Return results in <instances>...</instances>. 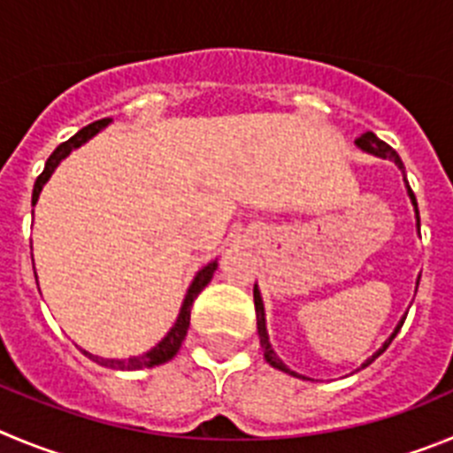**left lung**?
Masks as SVG:
<instances>
[{
  "instance_id": "8db88e82",
  "label": "left lung",
  "mask_w": 453,
  "mask_h": 453,
  "mask_svg": "<svg viewBox=\"0 0 453 453\" xmlns=\"http://www.w3.org/2000/svg\"><path fill=\"white\" fill-rule=\"evenodd\" d=\"M357 146L361 150H365V153H372V156H377V157H384V160H393L395 165L399 166V169L404 171V165H402V160H399V156H397V150L395 149H390L388 144H386V142H381L379 140L377 135H374V133H364V135L358 137L357 140ZM404 180H406V176H404ZM406 191H409V196H411V203H413V207H415V219H418V227H419V211H418V201H415V194L413 191H411V187H409V182H406ZM419 284V282H418ZM252 296H255V311H257V332H259V343H262V348H264V358H266L268 364L273 365V368H277V370H282V372H288V374H293V377H303V374H297V372H293V370H288L287 365L282 364V358L277 357L275 352H273V348H271V341H268V332H266V313H264V303H262V296H259V288H257V284H255V291H252ZM404 320H406V316L402 318V320H399L397 323V327H395V332L390 334L388 336V341H386L384 345H381V348L377 349V352L372 354V357L368 358V361H365V364H361V368H365V365H370L374 361V358L379 357V354H384L386 352V348H388L390 343H393V338L397 336V332L399 329H402V325H404ZM358 368V370H361ZM304 379V377H303Z\"/></svg>"
}]
</instances>
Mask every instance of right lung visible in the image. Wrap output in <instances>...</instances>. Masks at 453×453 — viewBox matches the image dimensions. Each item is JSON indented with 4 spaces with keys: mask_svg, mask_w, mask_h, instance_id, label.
I'll use <instances>...</instances> for the list:
<instances>
[{
    "mask_svg": "<svg viewBox=\"0 0 453 453\" xmlns=\"http://www.w3.org/2000/svg\"><path fill=\"white\" fill-rule=\"evenodd\" d=\"M110 124V119H101V121H95V124L85 126V128H81L79 133H76L74 137H69L67 142H63V144L58 146V149L49 156L47 165H44V171L38 176V180H35L34 185V196H31V203H38L40 198V191H42L44 182L51 178V173H54L56 166L60 165V160H65V157L72 153L74 149H79L81 144H85V142L89 140V137H95L96 133H99L101 128H105V126ZM217 259L214 262H210L207 266H203L201 271L196 273V277H194V282L189 284V288H187V296H185V303H182L180 307V313H178L176 323H173V327L166 332V336L162 338L160 343L156 345V348H150L149 352H144L142 357H133L128 358V361H121V358H104V357H95V354L85 352L83 354L88 358H92V361H96L99 365H105V368H119V370H140V368H153V365H160V364H166V361H171V358L176 357L178 349H180L182 341H185L187 336V329H189V316H191V304H194V300L198 297V293L203 291V288L210 284L211 275H214V271H217Z\"/></svg>",
    "mask_w": 453,
    "mask_h": 453,
    "instance_id": "1",
    "label": "right lung"
}]
</instances>
